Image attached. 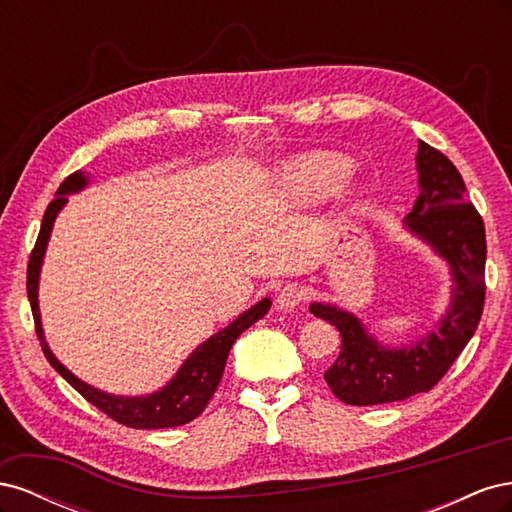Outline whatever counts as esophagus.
<instances>
[{
  "instance_id": "esophagus-1",
  "label": "esophagus",
  "mask_w": 512,
  "mask_h": 512,
  "mask_svg": "<svg viewBox=\"0 0 512 512\" xmlns=\"http://www.w3.org/2000/svg\"><path fill=\"white\" fill-rule=\"evenodd\" d=\"M277 307L282 309H294L301 301H303V292L294 286V284H288L284 286L280 292H277Z\"/></svg>"
}]
</instances>
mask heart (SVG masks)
Segmentation results:
<instances>
[{"label":"heart","mask_w":512,"mask_h":512,"mask_svg":"<svg viewBox=\"0 0 512 512\" xmlns=\"http://www.w3.org/2000/svg\"><path fill=\"white\" fill-rule=\"evenodd\" d=\"M350 166V160L344 156L329 151H316L288 162L284 175L297 192L305 196H324L333 192L348 177ZM348 196H356V190L350 188Z\"/></svg>","instance_id":"obj_1"}]
</instances>
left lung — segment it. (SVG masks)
<instances>
[{
    "label": "left lung",
    "instance_id": "1",
    "mask_svg": "<svg viewBox=\"0 0 512 512\" xmlns=\"http://www.w3.org/2000/svg\"><path fill=\"white\" fill-rule=\"evenodd\" d=\"M418 194L406 230L436 252L451 271V305L427 333L408 346L380 344L361 318L333 303H312L309 312L331 322L342 350L324 371L333 395L350 406H376L427 393L472 339L485 303V224L466 194L459 170L444 153L418 141Z\"/></svg>",
    "mask_w": 512,
    "mask_h": 512
}]
</instances>
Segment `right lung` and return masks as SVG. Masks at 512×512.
<instances>
[{
	"label": "right lung",
	"instance_id": "1",
	"mask_svg": "<svg viewBox=\"0 0 512 512\" xmlns=\"http://www.w3.org/2000/svg\"><path fill=\"white\" fill-rule=\"evenodd\" d=\"M87 183H89V175L76 170V173H72L64 183L59 185L55 198L44 211L40 235L32 256H29L27 297H29V305H32L36 333L40 339L42 352L57 374L61 378H66L74 389L89 401V404H94L98 410H102L106 416H111L113 421L121 425L134 427V429H166V427L190 423L207 408L209 399L213 397L215 389H218L232 344L237 342V337L245 329H250L254 322H258L269 312L271 299L258 301L256 305L247 309V312H243L241 316L232 320L228 327L213 333L207 342L200 344L188 359L183 361V365L179 367L177 374L170 378V382H166V386H162V389L156 393L138 395V397L111 395L83 382L81 378H76L68 367H64L57 361V356L51 352L49 344H46L42 320H40V305H38V284H40V271H42L44 254H46V245H49L57 215L66 207L68 196L85 190Z\"/></svg>",
	"mask_w": 512,
	"mask_h": 512
}]
</instances>
